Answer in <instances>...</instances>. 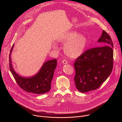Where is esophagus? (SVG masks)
<instances>
[{"label": "esophagus", "instance_id": "obj_1", "mask_svg": "<svg viewBox=\"0 0 122 122\" xmlns=\"http://www.w3.org/2000/svg\"><path fill=\"white\" fill-rule=\"evenodd\" d=\"M62 63H63V64H67L68 63L67 61L66 60H63L62 61Z\"/></svg>", "mask_w": 122, "mask_h": 122}]
</instances>
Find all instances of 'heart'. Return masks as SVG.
<instances>
[{"mask_svg":"<svg viewBox=\"0 0 122 122\" xmlns=\"http://www.w3.org/2000/svg\"><path fill=\"white\" fill-rule=\"evenodd\" d=\"M58 41L66 43L64 46V51L68 56L72 58L77 57L83 53L87 43L85 37L76 31L66 33Z\"/></svg>","mask_w":122,"mask_h":122,"instance_id":"b5f03b06","label":"heart"}]
</instances>
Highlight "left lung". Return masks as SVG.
Returning <instances> with one entry per match:
<instances>
[{
    "label": "left lung",
    "mask_w": 122,
    "mask_h": 122,
    "mask_svg": "<svg viewBox=\"0 0 122 122\" xmlns=\"http://www.w3.org/2000/svg\"><path fill=\"white\" fill-rule=\"evenodd\" d=\"M102 46L86 51L74 64V81L77 89L85 93L94 90L110 75L113 68V43L104 30L97 41Z\"/></svg>",
    "instance_id": "1"
}]
</instances>
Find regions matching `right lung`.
<instances>
[{"mask_svg":"<svg viewBox=\"0 0 122 122\" xmlns=\"http://www.w3.org/2000/svg\"><path fill=\"white\" fill-rule=\"evenodd\" d=\"M14 44L10 50L9 56V67L14 79L20 87L25 91L35 94H42L49 91L51 81L57 65L56 59L45 62L37 74L26 78L19 76L14 70L10 57Z\"/></svg>","mask_w":122,"mask_h":122,"instance_id":"obj_1","label":"right lung"}]
</instances>
